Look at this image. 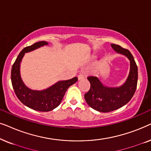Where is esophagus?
<instances>
[{"mask_svg": "<svg viewBox=\"0 0 151 151\" xmlns=\"http://www.w3.org/2000/svg\"><path fill=\"white\" fill-rule=\"evenodd\" d=\"M84 78H85V76H84L83 73H80L79 75L78 76V80H79L84 79Z\"/></svg>", "mask_w": 151, "mask_h": 151, "instance_id": "1", "label": "esophagus"}]
</instances>
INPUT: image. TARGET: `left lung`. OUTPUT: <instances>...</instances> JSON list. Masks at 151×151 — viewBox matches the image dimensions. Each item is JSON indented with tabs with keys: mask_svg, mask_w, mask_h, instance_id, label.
<instances>
[{
	"mask_svg": "<svg viewBox=\"0 0 151 151\" xmlns=\"http://www.w3.org/2000/svg\"><path fill=\"white\" fill-rule=\"evenodd\" d=\"M115 51L124 55L130 60V71L127 80L118 87H109L103 85L97 77L89 76L91 87L84 94V98L88 106L99 112L107 113L116 110L127 104L133 98L137 88V66L131 53L119 45L111 44Z\"/></svg>",
	"mask_w": 151,
	"mask_h": 151,
	"instance_id": "1",
	"label": "left lung"
}]
</instances>
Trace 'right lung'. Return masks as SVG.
<instances>
[{"instance_id":"obj_1","label":"right lung","mask_w":151,"mask_h":151,"mask_svg":"<svg viewBox=\"0 0 151 151\" xmlns=\"http://www.w3.org/2000/svg\"><path fill=\"white\" fill-rule=\"evenodd\" d=\"M47 45L48 42L46 41H40L24 48L14 62L11 72L12 84L17 98L29 108L42 112L50 111L58 106L68 88L78 81L77 77L59 81L42 91L32 90L25 86L20 73V63L24 53Z\"/></svg>"}]
</instances>
